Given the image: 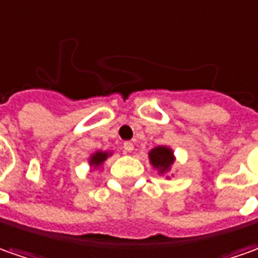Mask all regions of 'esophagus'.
<instances>
[{
    "mask_svg": "<svg viewBox=\"0 0 258 258\" xmlns=\"http://www.w3.org/2000/svg\"><path fill=\"white\" fill-rule=\"evenodd\" d=\"M122 148H124V151H125V152H133V151H134V144L130 143V141H127V143H124Z\"/></svg>",
    "mask_w": 258,
    "mask_h": 258,
    "instance_id": "obj_1",
    "label": "esophagus"
}]
</instances>
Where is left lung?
Listing matches in <instances>:
<instances>
[{"label":"left lung","mask_w":258,"mask_h":258,"mask_svg":"<svg viewBox=\"0 0 258 258\" xmlns=\"http://www.w3.org/2000/svg\"><path fill=\"white\" fill-rule=\"evenodd\" d=\"M148 158H150L151 166L159 175H162V176L165 175L166 179L171 178L168 173L171 172L172 165L175 164V159H176L171 147H166V145L154 147L151 151L148 152Z\"/></svg>","instance_id":"obj_1"}]
</instances>
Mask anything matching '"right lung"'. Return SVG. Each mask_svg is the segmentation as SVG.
Instances as JSON below:
<instances>
[{
	"label": "right lung",
	"mask_w": 258,
	"mask_h": 258,
	"mask_svg": "<svg viewBox=\"0 0 258 258\" xmlns=\"http://www.w3.org/2000/svg\"><path fill=\"white\" fill-rule=\"evenodd\" d=\"M113 155V152L111 151H99L93 152L92 155L89 157V166H90V169L92 171H99V169H103V165H104V162H106V159L108 157H111Z\"/></svg>",
	"instance_id": "obj_1"
}]
</instances>
